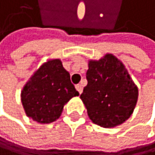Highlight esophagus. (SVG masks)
<instances>
[{"label":"esophagus","instance_id":"34e87169","mask_svg":"<svg viewBox=\"0 0 155 155\" xmlns=\"http://www.w3.org/2000/svg\"><path fill=\"white\" fill-rule=\"evenodd\" d=\"M75 87H76V89H77V91H78V92L81 94L82 91H83V86H82L81 84H78V85H76V86H75Z\"/></svg>","mask_w":155,"mask_h":155}]
</instances>
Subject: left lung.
Listing matches in <instances>:
<instances>
[{"label": "left lung", "instance_id": "obj_1", "mask_svg": "<svg viewBox=\"0 0 155 155\" xmlns=\"http://www.w3.org/2000/svg\"><path fill=\"white\" fill-rule=\"evenodd\" d=\"M87 80L80 98L94 124L113 128L130 118L137 103L138 88L121 61L112 54L91 60Z\"/></svg>", "mask_w": 155, "mask_h": 155}]
</instances>
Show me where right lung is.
<instances>
[{"mask_svg": "<svg viewBox=\"0 0 155 155\" xmlns=\"http://www.w3.org/2000/svg\"><path fill=\"white\" fill-rule=\"evenodd\" d=\"M61 60L43 64L23 87L21 100L25 114L41 124L54 122L61 116L64 106L78 96Z\"/></svg>", "mask_w": 155, "mask_h": 155, "instance_id": "obj_1", "label": "right lung"}]
</instances>
